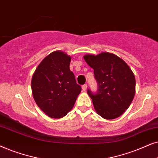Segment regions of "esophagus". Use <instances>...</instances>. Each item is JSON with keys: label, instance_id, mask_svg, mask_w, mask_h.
<instances>
[{"label": "esophagus", "instance_id": "1", "mask_svg": "<svg viewBox=\"0 0 158 158\" xmlns=\"http://www.w3.org/2000/svg\"><path fill=\"white\" fill-rule=\"evenodd\" d=\"M87 85H84L82 86V90H83V91H85V90L87 89Z\"/></svg>", "mask_w": 158, "mask_h": 158}]
</instances>
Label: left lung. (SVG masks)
<instances>
[{
	"mask_svg": "<svg viewBox=\"0 0 158 158\" xmlns=\"http://www.w3.org/2000/svg\"><path fill=\"white\" fill-rule=\"evenodd\" d=\"M84 59L94 69L98 81L96 93L87 90L97 113L108 120L119 117L130 106L135 94V77L131 69L124 60L110 52L85 55Z\"/></svg>",
	"mask_w": 158,
	"mask_h": 158,
	"instance_id": "left-lung-1",
	"label": "left lung"
}]
</instances>
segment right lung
<instances>
[{"label": "right lung", "instance_id": "right-lung-1", "mask_svg": "<svg viewBox=\"0 0 158 158\" xmlns=\"http://www.w3.org/2000/svg\"><path fill=\"white\" fill-rule=\"evenodd\" d=\"M71 60V56L64 52H52L42 60L31 78L34 100L52 118L65 116L81 92V86L69 69Z\"/></svg>", "mask_w": 158, "mask_h": 158}]
</instances>
